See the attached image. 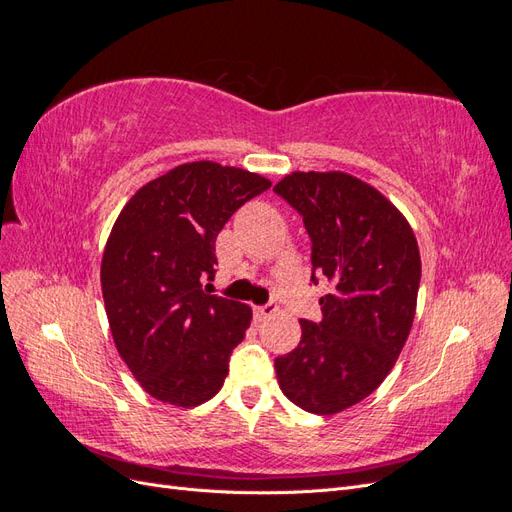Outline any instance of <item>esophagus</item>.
I'll return each instance as SVG.
<instances>
[{"instance_id": "1", "label": "esophagus", "mask_w": 512, "mask_h": 512, "mask_svg": "<svg viewBox=\"0 0 512 512\" xmlns=\"http://www.w3.org/2000/svg\"><path fill=\"white\" fill-rule=\"evenodd\" d=\"M275 314H277V305H275V303H267V305H262V307H254V318H256L258 322H265V320L273 318Z\"/></svg>"}]
</instances>
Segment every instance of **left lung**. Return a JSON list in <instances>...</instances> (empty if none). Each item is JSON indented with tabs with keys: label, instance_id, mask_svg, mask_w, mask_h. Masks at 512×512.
<instances>
[{
	"label": "left lung",
	"instance_id": "left-lung-1",
	"mask_svg": "<svg viewBox=\"0 0 512 512\" xmlns=\"http://www.w3.org/2000/svg\"><path fill=\"white\" fill-rule=\"evenodd\" d=\"M273 190L303 215L312 267L331 284L322 320H301L299 346L275 359L277 382L294 406L337 414L378 389L406 344L421 284L418 243L389 198L342 170H297Z\"/></svg>",
	"mask_w": 512,
	"mask_h": 512
}]
</instances>
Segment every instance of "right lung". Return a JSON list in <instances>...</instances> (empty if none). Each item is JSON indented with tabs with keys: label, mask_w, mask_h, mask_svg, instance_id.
<instances>
[{
	"label": "right lung",
	"mask_w": 512,
	"mask_h": 512,
	"mask_svg": "<svg viewBox=\"0 0 512 512\" xmlns=\"http://www.w3.org/2000/svg\"><path fill=\"white\" fill-rule=\"evenodd\" d=\"M271 181L237 166L179 164L128 200L108 235L100 282L108 327L132 376L158 401L205 404L222 389L252 307L215 297V239Z\"/></svg>",
	"instance_id": "add662e5"
}]
</instances>
